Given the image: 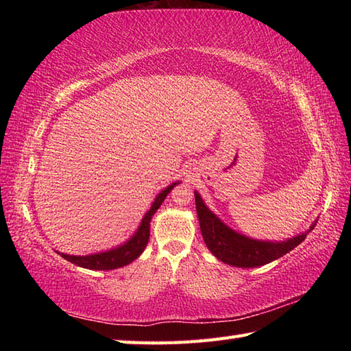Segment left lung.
Returning <instances> with one entry per match:
<instances>
[{
    "label": "left lung",
    "mask_w": 351,
    "mask_h": 351,
    "mask_svg": "<svg viewBox=\"0 0 351 351\" xmlns=\"http://www.w3.org/2000/svg\"><path fill=\"white\" fill-rule=\"evenodd\" d=\"M196 211L199 217L200 232H202L206 247L219 261L232 267L253 268L265 265L279 259L288 252L297 247L306 235L315 228L317 220L311 228L300 235L288 238L285 241H263L238 234L237 230L223 223L204 202L197 191H195Z\"/></svg>",
    "instance_id": "1"
}]
</instances>
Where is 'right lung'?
Segmentation results:
<instances>
[{
    "instance_id": "add662e5",
    "label": "right lung",
    "mask_w": 351,
    "mask_h": 351,
    "mask_svg": "<svg viewBox=\"0 0 351 351\" xmlns=\"http://www.w3.org/2000/svg\"><path fill=\"white\" fill-rule=\"evenodd\" d=\"M176 184H180V181L170 184L169 187L164 189L160 195L154 199L151 208H149V211L143 215V219H141L137 230L132 234V237L128 241L117 245L114 249L92 253V255H84V256L68 255V253H60V252L57 253H60V256L64 258L66 261H69V263L75 264L78 267L88 268V270H114V268H121L123 265L131 264L132 261L137 259L146 249L147 241H149V226H151L152 215L161 206L164 199H166V196Z\"/></svg>"
}]
</instances>
